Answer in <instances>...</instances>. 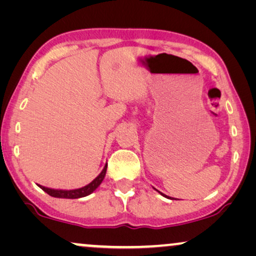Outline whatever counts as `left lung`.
Instances as JSON below:
<instances>
[{
  "instance_id": "left-lung-1",
  "label": "left lung",
  "mask_w": 256,
  "mask_h": 256,
  "mask_svg": "<svg viewBox=\"0 0 256 256\" xmlns=\"http://www.w3.org/2000/svg\"><path fill=\"white\" fill-rule=\"evenodd\" d=\"M163 196H164V194H163Z\"/></svg>"
}]
</instances>
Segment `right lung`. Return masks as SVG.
Segmentation results:
<instances>
[{
  "instance_id": "1",
  "label": "right lung",
  "mask_w": 256,
  "mask_h": 256,
  "mask_svg": "<svg viewBox=\"0 0 256 256\" xmlns=\"http://www.w3.org/2000/svg\"><path fill=\"white\" fill-rule=\"evenodd\" d=\"M106 170H107V164L104 166V170L101 171V174L96 178V180L90 182V183L88 185H86V186L76 188V190H54V188H44V186H42V185H38V186H40L43 191L46 192L48 194H50V196H52V197H56V198L76 199V198L86 197V196L92 194V192L101 184V182H102L104 178V174H106Z\"/></svg>"
}]
</instances>
